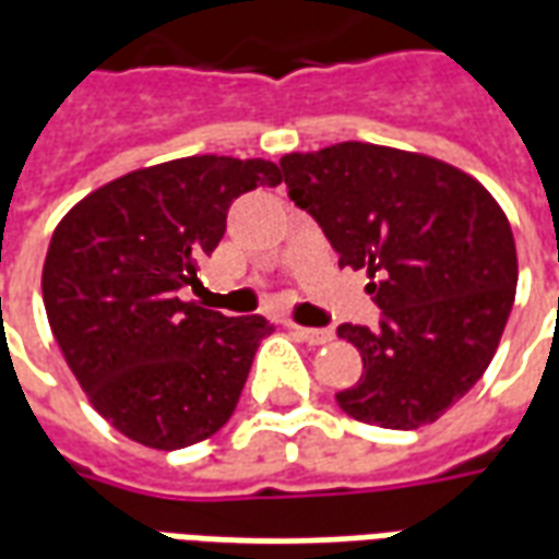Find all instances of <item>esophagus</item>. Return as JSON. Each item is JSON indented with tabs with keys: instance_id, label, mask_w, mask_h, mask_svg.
I'll return each instance as SVG.
<instances>
[{
	"instance_id": "obj_1",
	"label": "esophagus",
	"mask_w": 559,
	"mask_h": 559,
	"mask_svg": "<svg viewBox=\"0 0 559 559\" xmlns=\"http://www.w3.org/2000/svg\"><path fill=\"white\" fill-rule=\"evenodd\" d=\"M293 335L299 341H305V344H311V347H323V344H329V341L335 338V332L332 329H308V326H296L293 323Z\"/></svg>"
}]
</instances>
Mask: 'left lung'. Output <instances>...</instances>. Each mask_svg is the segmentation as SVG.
Segmentation results:
<instances>
[{
	"instance_id": "1",
	"label": "left lung",
	"mask_w": 559,
	"mask_h": 559,
	"mask_svg": "<svg viewBox=\"0 0 559 559\" xmlns=\"http://www.w3.org/2000/svg\"><path fill=\"white\" fill-rule=\"evenodd\" d=\"M290 200L323 227L338 266L368 269L380 326H338L362 353L338 392L353 419L411 431L476 386L515 302V236L469 173L421 152L335 143L281 158Z\"/></svg>"
}]
</instances>
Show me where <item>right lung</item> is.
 I'll use <instances>...</instances> for the list:
<instances>
[{
    "mask_svg": "<svg viewBox=\"0 0 559 559\" xmlns=\"http://www.w3.org/2000/svg\"><path fill=\"white\" fill-rule=\"evenodd\" d=\"M281 182L272 160L191 155L95 188L56 224L41 272L47 320L92 407L128 440L173 452L236 411L272 326L176 290L197 284L233 200Z\"/></svg>",
    "mask_w": 559,
    "mask_h": 559,
    "instance_id": "add662e5",
    "label": "right lung"
}]
</instances>
